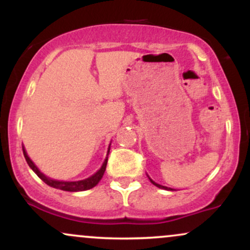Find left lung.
Listing matches in <instances>:
<instances>
[{"instance_id": "obj_1", "label": "left lung", "mask_w": 250, "mask_h": 250, "mask_svg": "<svg viewBox=\"0 0 250 250\" xmlns=\"http://www.w3.org/2000/svg\"><path fill=\"white\" fill-rule=\"evenodd\" d=\"M149 180H150V182L153 183L154 186H156V187H159V188H161V189H166V190H174V189H171V188H168V187H165V186H161V185H159V183H156V182H154L153 180L150 179V177H149Z\"/></svg>"}]
</instances>
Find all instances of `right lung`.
Here are the masks:
<instances>
[{
	"mask_svg": "<svg viewBox=\"0 0 250 250\" xmlns=\"http://www.w3.org/2000/svg\"><path fill=\"white\" fill-rule=\"evenodd\" d=\"M108 153H109V149H108ZM23 155H24L25 161H27L28 165H29V167L33 169L34 173H35L37 176H39L40 179L43 181V182L47 183V185L50 186V187L56 188V189H61V190H65V191H83V190H88V189H91L93 187H95L97 183L100 182V180L102 179L103 174H104V171H105V167H107V162H108V154H107V157H105L102 167L100 168L95 174L91 175L90 177H88V179H85V180L57 181V180L50 179V177H47L44 174L41 173V171L39 170V168H37L36 166L34 165V162L29 159V156L27 155V151H25L24 148H23Z\"/></svg>",
	"mask_w": 250,
	"mask_h": 250,
	"instance_id": "right-lung-1",
	"label": "right lung"
}]
</instances>
